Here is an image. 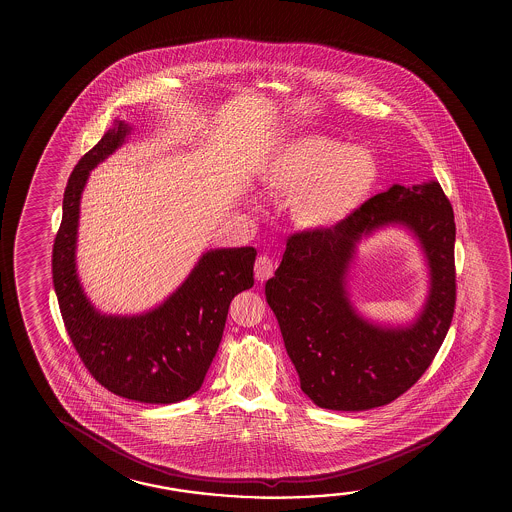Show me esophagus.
Returning <instances> with one entry per match:
<instances>
[{"mask_svg": "<svg viewBox=\"0 0 512 512\" xmlns=\"http://www.w3.org/2000/svg\"><path fill=\"white\" fill-rule=\"evenodd\" d=\"M275 273V262L268 255H260L259 259L255 260V278L259 282H266L269 277H273Z\"/></svg>", "mask_w": 512, "mask_h": 512, "instance_id": "obj_1", "label": "esophagus"}]
</instances>
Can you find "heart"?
I'll list each match as a JSON object with an SVG mask.
<instances>
[{
    "mask_svg": "<svg viewBox=\"0 0 512 512\" xmlns=\"http://www.w3.org/2000/svg\"><path fill=\"white\" fill-rule=\"evenodd\" d=\"M377 162L364 148H344L325 135L293 139L260 171L266 193L291 198L294 223L307 230L348 218L377 182Z\"/></svg>",
    "mask_w": 512,
    "mask_h": 512,
    "instance_id": "obj_1",
    "label": "heart"
}]
</instances>
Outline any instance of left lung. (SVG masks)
<instances>
[{"mask_svg": "<svg viewBox=\"0 0 512 512\" xmlns=\"http://www.w3.org/2000/svg\"><path fill=\"white\" fill-rule=\"evenodd\" d=\"M398 222L419 237L431 266L428 305L411 328L384 329L356 316L343 291L354 244ZM455 221L436 180L393 185L334 227L287 237L266 300L303 393L321 409L368 411L409 391L434 361L455 310Z\"/></svg>", "mask_w": 512, "mask_h": 512, "instance_id": "obj_1", "label": "left lung"}]
</instances>
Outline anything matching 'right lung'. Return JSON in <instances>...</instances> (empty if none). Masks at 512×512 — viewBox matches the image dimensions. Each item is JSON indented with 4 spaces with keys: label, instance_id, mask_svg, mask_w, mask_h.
Segmentation results:
<instances>
[{
    "label": "right lung",
    "instance_id": "obj_1",
    "mask_svg": "<svg viewBox=\"0 0 512 512\" xmlns=\"http://www.w3.org/2000/svg\"><path fill=\"white\" fill-rule=\"evenodd\" d=\"M126 134L128 126L118 121L69 176L53 243V285L71 343L98 384L134 402H182L202 387L230 302L253 285L257 250L246 246L205 253L178 291L143 316H101L94 310L76 277L80 196L89 171L119 148Z\"/></svg>",
    "mask_w": 512,
    "mask_h": 512
}]
</instances>
